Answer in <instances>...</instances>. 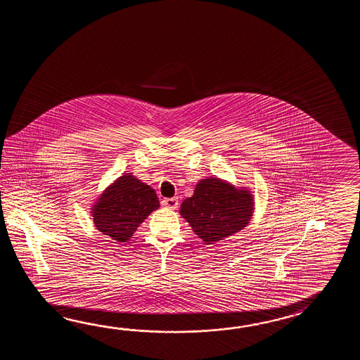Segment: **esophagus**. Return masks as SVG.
Here are the masks:
<instances>
[{
	"label": "esophagus",
	"mask_w": 360,
	"mask_h": 360,
	"mask_svg": "<svg viewBox=\"0 0 360 360\" xmlns=\"http://www.w3.org/2000/svg\"><path fill=\"white\" fill-rule=\"evenodd\" d=\"M162 206L169 208V210H176L179 207V200L176 198H165L162 199Z\"/></svg>",
	"instance_id": "34e87169"
}]
</instances>
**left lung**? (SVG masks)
<instances>
[{
    "instance_id": "1",
    "label": "left lung",
    "mask_w": 360,
    "mask_h": 360,
    "mask_svg": "<svg viewBox=\"0 0 360 360\" xmlns=\"http://www.w3.org/2000/svg\"><path fill=\"white\" fill-rule=\"evenodd\" d=\"M255 212L252 191L221 177L199 180L193 195L184 199L180 214L206 245H214L245 229Z\"/></svg>"
}]
</instances>
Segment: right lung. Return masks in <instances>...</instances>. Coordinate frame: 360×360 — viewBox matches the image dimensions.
<instances>
[{"instance_id":"1","label":"right lung","mask_w":360,"mask_h":360,"mask_svg":"<svg viewBox=\"0 0 360 360\" xmlns=\"http://www.w3.org/2000/svg\"><path fill=\"white\" fill-rule=\"evenodd\" d=\"M160 200L153 188L131 172L117 177L92 203L95 228L117 242H127Z\"/></svg>"}]
</instances>
